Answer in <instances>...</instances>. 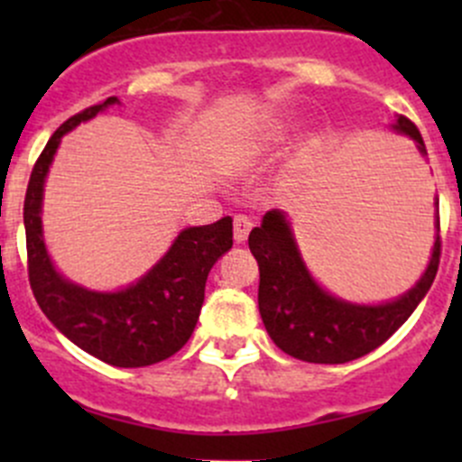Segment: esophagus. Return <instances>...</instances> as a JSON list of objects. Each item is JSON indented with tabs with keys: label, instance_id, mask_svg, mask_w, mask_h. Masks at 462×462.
<instances>
[{
	"label": "esophagus",
	"instance_id": "obj_1",
	"mask_svg": "<svg viewBox=\"0 0 462 462\" xmlns=\"http://www.w3.org/2000/svg\"><path fill=\"white\" fill-rule=\"evenodd\" d=\"M253 226H254V223L250 221L245 214H236V217H235V241H236V244H244V241L248 239Z\"/></svg>",
	"mask_w": 462,
	"mask_h": 462
}]
</instances>
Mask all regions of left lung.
<instances>
[{"label":"left lung","instance_id":"8db88e82","mask_svg":"<svg viewBox=\"0 0 462 462\" xmlns=\"http://www.w3.org/2000/svg\"><path fill=\"white\" fill-rule=\"evenodd\" d=\"M393 129L413 138L427 153L411 120L398 116ZM248 245L259 263V313L270 339L297 360L344 365L382 346L427 295L440 263V218H436L433 253L420 282L398 300L377 306L351 304L326 292L310 277L279 209L265 212L261 226L250 232Z\"/></svg>","mask_w":462,"mask_h":462}]
</instances>
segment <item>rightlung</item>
<instances>
[{
    "instance_id": "1",
    "label": "right lung",
    "mask_w": 462,
    "mask_h": 462,
    "mask_svg": "<svg viewBox=\"0 0 462 462\" xmlns=\"http://www.w3.org/2000/svg\"><path fill=\"white\" fill-rule=\"evenodd\" d=\"M116 102L118 97L111 96L71 116L35 161L24 199L26 253L32 295L55 328L88 356L111 366L136 369L171 357L194 333L209 270L232 248V218L180 232L165 257L125 291L96 292L67 282L51 263L42 239L46 171L64 134Z\"/></svg>"
}]
</instances>
